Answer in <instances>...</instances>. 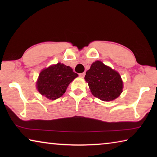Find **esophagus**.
Masks as SVG:
<instances>
[{
	"mask_svg": "<svg viewBox=\"0 0 157 157\" xmlns=\"http://www.w3.org/2000/svg\"><path fill=\"white\" fill-rule=\"evenodd\" d=\"M85 74H86V73H85V72H84V73H82L79 74V76L82 77V78H84V75H85Z\"/></svg>",
	"mask_w": 157,
	"mask_h": 157,
	"instance_id": "esophagus-1",
	"label": "esophagus"
}]
</instances>
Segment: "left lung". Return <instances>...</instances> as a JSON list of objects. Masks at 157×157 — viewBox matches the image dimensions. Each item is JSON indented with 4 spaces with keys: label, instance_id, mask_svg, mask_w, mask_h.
I'll return each mask as SVG.
<instances>
[{
    "label": "left lung",
    "instance_id": "8db88e82",
    "mask_svg": "<svg viewBox=\"0 0 157 157\" xmlns=\"http://www.w3.org/2000/svg\"><path fill=\"white\" fill-rule=\"evenodd\" d=\"M84 79L92 94L101 100H113L123 91V81L119 73L100 61L92 63Z\"/></svg>",
    "mask_w": 157,
    "mask_h": 157
}]
</instances>
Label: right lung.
<instances>
[{"instance_id":"obj_1","label":"right lung","mask_w":157,"mask_h":157,"mask_svg":"<svg viewBox=\"0 0 157 157\" xmlns=\"http://www.w3.org/2000/svg\"><path fill=\"white\" fill-rule=\"evenodd\" d=\"M78 76L70 66L58 63L40 73L36 82L37 89L42 95L55 100L64 94L69 84Z\"/></svg>"}]
</instances>
